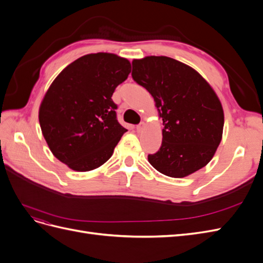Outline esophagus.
I'll use <instances>...</instances> for the list:
<instances>
[{
	"instance_id": "1",
	"label": "esophagus",
	"mask_w": 263,
	"mask_h": 263,
	"mask_svg": "<svg viewBox=\"0 0 263 263\" xmlns=\"http://www.w3.org/2000/svg\"><path fill=\"white\" fill-rule=\"evenodd\" d=\"M144 126H145V123H140L139 125L136 126V130H137V132H141V129L144 128Z\"/></svg>"
}]
</instances>
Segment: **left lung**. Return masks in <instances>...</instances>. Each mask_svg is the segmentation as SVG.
<instances>
[{"instance_id":"obj_1","label":"left lung","mask_w":263,"mask_h":263,"mask_svg":"<svg viewBox=\"0 0 263 263\" xmlns=\"http://www.w3.org/2000/svg\"><path fill=\"white\" fill-rule=\"evenodd\" d=\"M134 81L153 95L163 121L162 144L148 161L160 173L184 178L208 164L220 144L224 110L205 79L164 55L133 61Z\"/></svg>"}]
</instances>
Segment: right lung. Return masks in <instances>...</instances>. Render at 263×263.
<instances>
[{"mask_svg": "<svg viewBox=\"0 0 263 263\" xmlns=\"http://www.w3.org/2000/svg\"><path fill=\"white\" fill-rule=\"evenodd\" d=\"M114 53L85 54L54 79L39 107V124L53 156L79 172L112 157L126 128L117 122L112 95L130 73Z\"/></svg>", "mask_w": 263, "mask_h": 263, "instance_id": "1", "label": "right lung"}]
</instances>
